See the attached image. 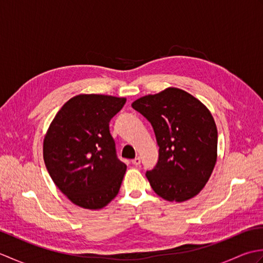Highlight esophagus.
<instances>
[{
    "mask_svg": "<svg viewBox=\"0 0 263 263\" xmlns=\"http://www.w3.org/2000/svg\"><path fill=\"white\" fill-rule=\"evenodd\" d=\"M132 164L133 165H136V166H139L141 164V159H140V157H136L135 159H132Z\"/></svg>",
    "mask_w": 263,
    "mask_h": 263,
    "instance_id": "obj_1",
    "label": "esophagus"
}]
</instances>
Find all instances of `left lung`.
<instances>
[{
    "label": "left lung",
    "mask_w": 263,
    "mask_h": 263,
    "mask_svg": "<svg viewBox=\"0 0 263 263\" xmlns=\"http://www.w3.org/2000/svg\"><path fill=\"white\" fill-rule=\"evenodd\" d=\"M132 107L150 122L159 147L157 164L146 173L154 191L176 202L193 198L217 159L218 132L208 108L177 88L139 98Z\"/></svg>",
    "instance_id": "left-lung-1"
}]
</instances>
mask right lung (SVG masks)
<instances>
[{
  "mask_svg": "<svg viewBox=\"0 0 263 263\" xmlns=\"http://www.w3.org/2000/svg\"><path fill=\"white\" fill-rule=\"evenodd\" d=\"M125 98L79 95L66 102L44 139L46 168L74 204L100 209L119 193L126 165L119 159L109 122Z\"/></svg>",
  "mask_w": 263,
  "mask_h": 263,
  "instance_id": "obj_1",
  "label": "right lung"
}]
</instances>
